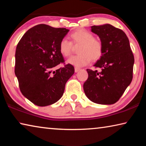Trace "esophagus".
I'll list each match as a JSON object with an SVG mask.
<instances>
[{
  "mask_svg": "<svg viewBox=\"0 0 146 146\" xmlns=\"http://www.w3.org/2000/svg\"><path fill=\"white\" fill-rule=\"evenodd\" d=\"M80 68H77V67H75V71L76 73L78 72V71H80Z\"/></svg>",
  "mask_w": 146,
  "mask_h": 146,
  "instance_id": "obj_1",
  "label": "esophagus"
}]
</instances>
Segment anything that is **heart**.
Segmentation results:
<instances>
[{
  "mask_svg": "<svg viewBox=\"0 0 146 146\" xmlns=\"http://www.w3.org/2000/svg\"><path fill=\"white\" fill-rule=\"evenodd\" d=\"M71 42L62 38L59 43V51L64 57H68L71 53L73 44L79 47V55L73 56L67 60V63L76 67H81L88 64L91 60L97 61L103 54V44L99 38L94 37L93 35L84 29H78L70 35Z\"/></svg>",
  "mask_w": 146,
  "mask_h": 146,
  "instance_id": "obj_1",
  "label": "heart"
}]
</instances>
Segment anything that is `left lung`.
<instances>
[{"mask_svg": "<svg viewBox=\"0 0 146 146\" xmlns=\"http://www.w3.org/2000/svg\"><path fill=\"white\" fill-rule=\"evenodd\" d=\"M91 31L103 44L102 56L94 65L101 70L88 69V78L84 84V91L93 102L113 104L131 82L134 56L129 39L122 29L106 24L91 26Z\"/></svg>", "mask_w": 146, "mask_h": 146, "instance_id": "1", "label": "left lung"}]
</instances>
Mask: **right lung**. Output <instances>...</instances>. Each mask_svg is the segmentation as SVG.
I'll return each mask as SVG.
<instances>
[{"label":"right lung","mask_w":146,"mask_h":146,"mask_svg":"<svg viewBox=\"0 0 146 146\" xmlns=\"http://www.w3.org/2000/svg\"><path fill=\"white\" fill-rule=\"evenodd\" d=\"M68 31L38 24L27 31L17 44L15 73L21 93L34 104L46 106L57 102L75 72L70 64L55 70L64 63L58 46Z\"/></svg>","instance_id":"1"}]
</instances>
